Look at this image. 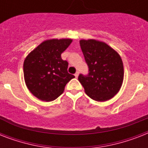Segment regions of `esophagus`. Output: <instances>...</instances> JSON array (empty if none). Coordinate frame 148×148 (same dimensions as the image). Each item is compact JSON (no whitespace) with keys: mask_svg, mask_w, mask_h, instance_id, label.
Masks as SVG:
<instances>
[{"mask_svg":"<svg viewBox=\"0 0 148 148\" xmlns=\"http://www.w3.org/2000/svg\"><path fill=\"white\" fill-rule=\"evenodd\" d=\"M78 75H79V72H77L76 74H74V76H75V77H76V78L77 77H78Z\"/></svg>","mask_w":148,"mask_h":148,"instance_id":"obj_1","label":"esophagus"}]
</instances>
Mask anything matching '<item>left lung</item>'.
Masks as SVG:
<instances>
[{
	"instance_id": "1",
	"label": "left lung",
	"mask_w": 148,
	"mask_h": 148,
	"mask_svg": "<svg viewBox=\"0 0 148 148\" xmlns=\"http://www.w3.org/2000/svg\"><path fill=\"white\" fill-rule=\"evenodd\" d=\"M88 76L80 74L78 81L91 99L106 101L117 95L124 81V65L121 56L106 43L95 39L80 40Z\"/></svg>"
}]
</instances>
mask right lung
Returning <instances> with one entry per match:
<instances>
[{
    "instance_id": "right-lung-1",
    "label": "right lung",
    "mask_w": 148,
    "mask_h": 148,
    "mask_svg": "<svg viewBox=\"0 0 148 148\" xmlns=\"http://www.w3.org/2000/svg\"><path fill=\"white\" fill-rule=\"evenodd\" d=\"M71 42L70 38L46 40L25 58L24 81L30 92L38 99L43 101L55 100L74 77L67 72V60L61 58V53Z\"/></svg>"
}]
</instances>
